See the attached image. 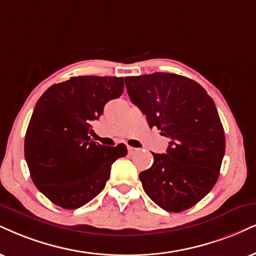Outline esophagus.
I'll return each instance as SVG.
<instances>
[{"mask_svg":"<svg viewBox=\"0 0 256 256\" xmlns=\"http://www.w3.org/2000/svg\"><path fill=\"white\" fill-rule=\"evenodd\" d=\"M138 148H135V147H128V153L129 154H134V153H136L138 152Z\"/></svg>","mask_w":256,"mask_h":256,"instance_id":"1","label":"esophagus"}]
</instances>
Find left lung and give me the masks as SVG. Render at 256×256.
I'll return each mask as SVG.
<instances>
[{"label":"left lung","instance_id":"obj_1","mask_svg":"<svg viewBox=\"0 0 256 256\" xmlns=\"http://www.w3.org/2000/svg\"><path fill=\"white\" fill-rule=\"evenodd\" d=\"M129 98L171 138L166 154L153 153L150 168L140 173L144 190L170 212L190 209L216 184L226 136L215 102L197 82L174 74L126 77Z\"/></svg>","mask_w":256,"mask_h":256}]
</instances>
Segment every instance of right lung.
Here are the masks:
<instances>
[{
	"instance_id": "1",
	"label": "right lung",
	"mask_w": 256,
	"mask_h": 256,
	"mask_svg": "<svg viewBox=\"0 0 256 256\" xmlns=\"http://www.w3.org/2000/svg\"><path fill=\"white\" fill-rule=\"evenodd\" d=\"M123 88L122 77L80 76L53 84L36 102L24 158L34 185L58 206L89 203L106 186L112 162L127 156L124 144L106 147L90 140L91 123Z\"/></svg>"
}]
</instances>
